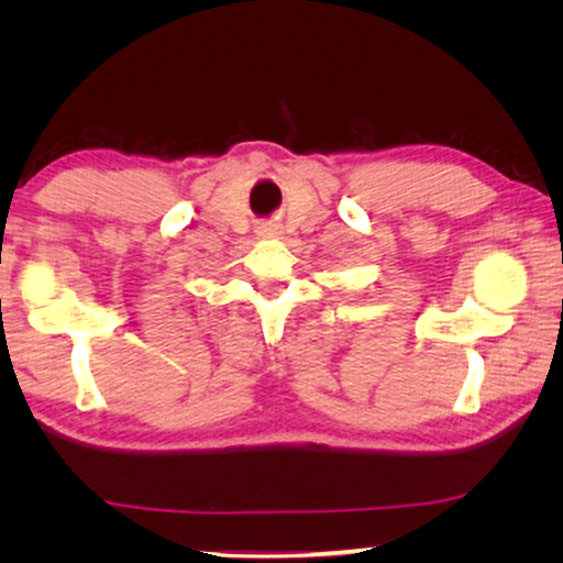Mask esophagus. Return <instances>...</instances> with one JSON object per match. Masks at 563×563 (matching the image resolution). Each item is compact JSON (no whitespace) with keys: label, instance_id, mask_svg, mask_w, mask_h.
Instances as JSON below:
<instances>
[{"label":"esophagus","instance_id":"obj_1","mask_svg":"<svg viewBox=\"0 0 563 563\" xmlns=\"http://www.w3.org/2000/svg\"><path fill=\"white\" fill-rule=\"evenodd\" d=\"M264 233H272V230H264Z\"/></svg>","mask_w":563,"mask_h":563}]
</instances>
